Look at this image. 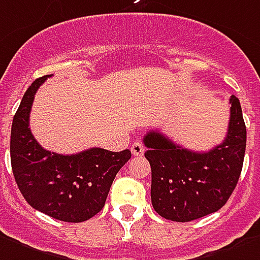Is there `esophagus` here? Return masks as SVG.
I'll list each match as a JSON object with an SVG mask.
<instances>
[{
	"label": "esophagus",
	"mask_w": 260,
	"mask_h": 260,
	"mask_svg": "<svg viewBox=\"0 0 260 260\" xmlns=\"http://www.w3.org/2000/svg\"><path fill=\"white\" fill-rule=\"evenodd\" d=\"M131 151H132V154L134 155H143V153H145V146L142 145L140 142H135V143H132V146H131Z\"/></svg>",
	"instance_id": "34e87169"
}]
</instances>
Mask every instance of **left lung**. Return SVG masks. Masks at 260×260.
Returning a JSON list of instances; mask_svg holds the SVG:
<instances>
[{"label":"left lung","mask_w":260,"mask_h":260,"mask_svg":"<svg viewBox=\"0 0 260 260\" xmlns=\"http://www.w3.org/2000/svg\"><path fill=\"white\" fill-rule=\"evenodd\" d=\"M226 138L209 151L176 145L158 131L143 138L151 167V204L159 216L190 222L207 216L228 203L237 186L247 146V128L238 98H230Z\"/></svg>","instance_id":"obj_1"}]
</instances>
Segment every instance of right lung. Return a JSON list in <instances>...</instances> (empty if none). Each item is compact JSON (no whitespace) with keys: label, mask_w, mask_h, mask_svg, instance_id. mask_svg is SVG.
<instances>
[{"label":"right lung","mask_w":260,"mask_h":260,"mask_svg":"<svg viewBox=\"0 0 260 260\" xmlns=\"http://www.w3.org/2000/svg\"><path fill=\"white\" fill-rule=\"evenodd\" d=\"M48 77L37 78L24 92L11 129V164L16 184L32 208L57 220L84 222L101 212L115 175L131 158L92 147L71 155L40 146L30 129L34 95Z\"/></svg>","instance_id":"1"}]
</instances>
